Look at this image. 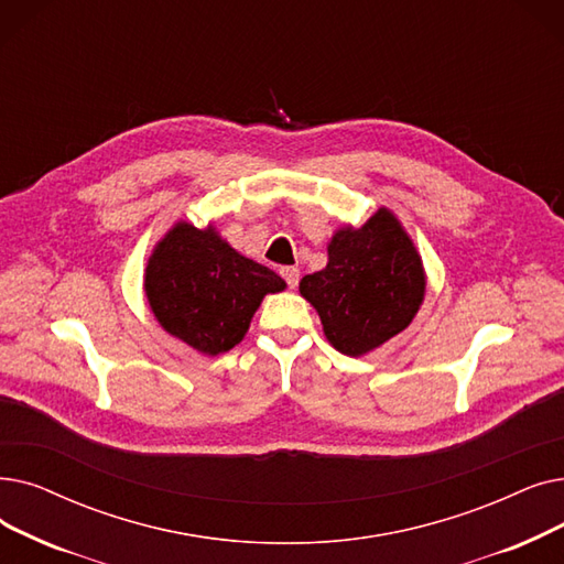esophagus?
I'll return each mask as SVG.
<instances>
[{"label": "esophagus", "mask_w": 564, "mask_h": 564, "mask_svg": "<svg viewBox=\"0 0 564 564\" xmlns=\"http://www.w3.org/2000/svg\"><path fill=\"white\" fill-rule=\"evenodd\" d=\"M281 276L285 279L288 288L295 290L297 283H300V269H297V267H283V269H281Z\"/></svg>", "instance_id": "esophagus-1"}]
</instances>
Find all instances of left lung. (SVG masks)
Returning <instances> with one entry per match:
<instances>
[{"label":"left lung","mask_w":564,"mask_h":564,"mask_svg":"<svg viewBox=\"0 0 564 564\" xmlns=\"http://www.w3.org/2000/svg\"><path fill=\"white\" fill-rule=\"evenodd\" d=\"M327 253V267L304 276L300 292L321 315L338 352L359 357L412 323L426 276L394 214L378 209L359 230H338Z\"/></svg>","instance_id":"1"}]
</instances>
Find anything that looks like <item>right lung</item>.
<instances>
[{"label": "right lung", "instance_id": "right-lung-1", "mask_svg": "<svg viewBox=\"0 0 564 564\" xmlns=\"http://www.w3.org/2000/svg\"><path fill=\"white\" fill-rule=\"evenodd\" d=\"M285 281L239 256L214 228L177 224L154 249L144 292L165 332L205 355L228 352L247 334L269 292Z\"/></svg>", "mask_w": 564, "mask_h": 564}]
</instances>
